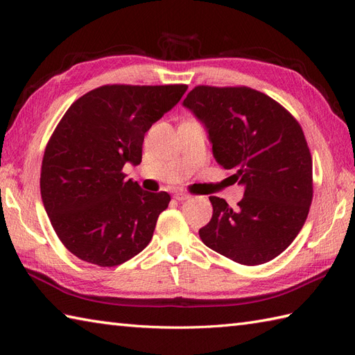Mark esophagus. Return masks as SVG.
Returning a JSON list of instances; mask_svg holds the SVG:
<instances>
[{
    "mask_svg": "<svg viewBox=\"0 0 355 355\" xmlns=\"http://www.w3.org/2000/svg\"><path fill=\"white\" fill-rule=\"evenodd\" d=\"M191 196L189 194H187V192H182V191H179V192H175L173 194V198L175 200H178V201H184V200H188Z\"/></svg>",
    "mask_w": 355,
    "mask_h": 355,
    "instance_id": "1",
    "label": "esophagus"
}]
</instances>
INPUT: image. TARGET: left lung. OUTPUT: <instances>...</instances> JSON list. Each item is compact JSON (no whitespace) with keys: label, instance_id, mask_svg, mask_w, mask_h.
<instances>
[{"label":"left lung","instance_id":"left-lung-1","mask_svg":"<svg viewBox=\"0 0 355 355\" xmlns=\"http://www.w3.org/2000/svg\"><path fill=\"white\" fill-rule=\"evenodd\" d=\"M184 106L206 127L218 163L244 185L235 210L210 197L213 216L200 239L241 265L272 261L302 230L313 201V158L302 127L270 96L244 85H197Z\"/></svg>","mask_w":355,"mask_h":355}]
</instances>
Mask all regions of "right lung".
Listing matches in <instances>:
<instances>
[{"label": "right lung", "mask_w": 355, "mask_h": 355, "mask_svg": "<svg viewBox=\"0 0 355 355\" xmlns=\"http://www.w3.org/2000/svg\"><path fill=\"white\" fill-rule=\"evenodd\" d=\"M187 89L102 85L62 116L42 157L40 188L53 230L78 259L115 266L151 241L170 196L144 191L123 167L141 164L145 133Z\"/></svg>", "instance_id": "add662e5"}]
</instances>
